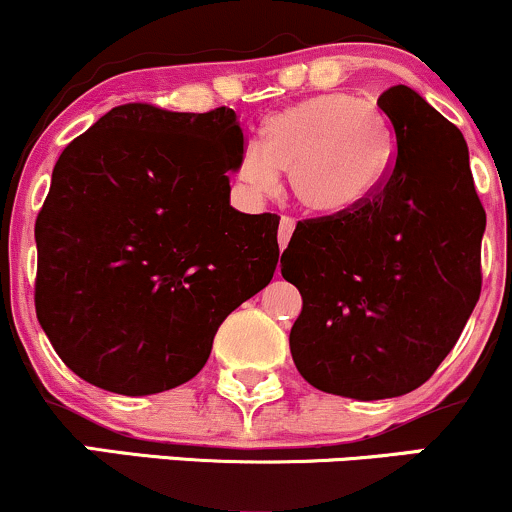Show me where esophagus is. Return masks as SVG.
Listing matches in <instances>:
<instances>
[{
  "instance_id": "esophagus-1",
  "label": "esophagus",
  "mask_w": 512,
  "mask_h": 512,
  "mask_svg": "<svg viewBox=\"0 0 512 512\" xmlns=\"http://www.w3.org/2000/svg\"><path fill=\"white\" fill-rule=\"evenodd\" d=\"M293 231H296V221H293L291 216H281V223H279V248L281 250L289 245Z\"/></svg>"
}]
</instances>
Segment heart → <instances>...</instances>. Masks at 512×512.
I'll return each instance as SVG.
<instances>
[{"label":"heart","mask_w":512,"mask_h":512,"mask_svg":"<svg viewBox=\"0 0 512 512\" xmlns=\"http://www.w3.org/2000/svg\"><path fill=\"white\" fill-rule=\"evenodd\" d=\"M387 166V129L378 110L349 93H325L269 117L260 146L236 163V185L252 199L269 197L289 173L303 209L337 216L361 207Z\"/></svg>","instance_id":"1"}]
</instances>
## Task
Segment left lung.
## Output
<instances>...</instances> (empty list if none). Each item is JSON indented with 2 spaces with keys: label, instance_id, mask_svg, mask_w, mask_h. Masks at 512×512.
<instances>
[{
  "label": "left lung",
  "instance_id": "left-lung-1",
  "mask_svg": "<svg viewBox=\"0 0 512 512\" xmlns=\"http://www.w3.org/2000/svg\"><path fill=\"white\" fill-rule=\"evenodd\" d=\"M395 163L361 207L301 221L281 276L303 296L291 356L310 385L387 399L424 385L481 293L486 211L462 132L414 88L378 98Z\"/></svg>",
  "mask_w": 512,
  "mask_h": 512
}]
</instances>
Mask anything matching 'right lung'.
I'll list each match as a JSON object with an SVG mask.
<instances>
[{"instance_id":"1","label":"right lung","mask_w":512,"mask_h":512,"mask_svg":"<svg viewBox=\"0 0 512 512\" xmlns=\"http://www.w3.org/2000/svg\"><path fill=\"white\" fill-rule=\"evenodd\" d=\"M231 108L127 103L76 137L35 221V313L86 383L156 395L204 368L214 334L272 281L276 214L231 207Z\"/></svg>"}]
</instances>
